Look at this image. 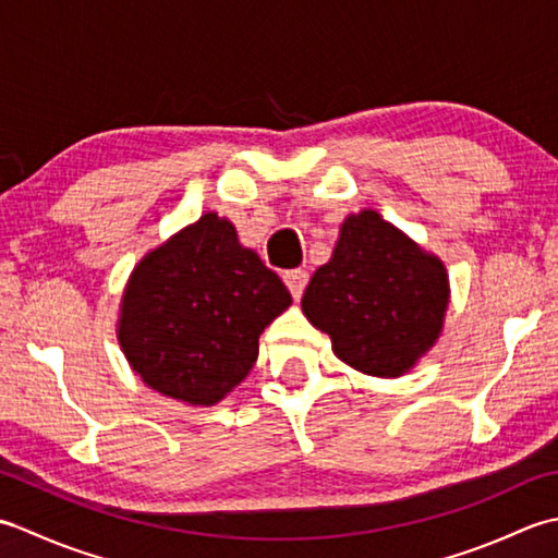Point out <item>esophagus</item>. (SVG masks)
<instances>
[{
	"mask_svg": "<svg viewBox=\"0 0 558 558\" xmlns=\"http://www.w3.org/2000/svg\"><path fill=\"white\" fill-rule=\"evenodd\" d=\"M282 280H286V286L292 292V298L300 300L304 288H306V282H310V272H306L304 268H292V270L282 272Z\"/></svg>",
	"mask_w": 558,
	"mask_h": 558,
	"instance_id": "1",
	"label": "esophagus"
}]
</instances>
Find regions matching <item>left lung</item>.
Masks as SVG:
<instances>
[{
    "mask_svg": "<svg viewBox=\"0 0 558 558\" xmlns=\"http://www.w3.org/2000/svg\"><path fill=\"white\" fill-rule=\"evenodd\" d=\"M448 278L438 258L374 210L350 216L336 252L304 290L306 318L338 357L372 376H400L444 326Z\"/></svg>",
    "mask_w": 558,
    "mask_h": 558,
    "instance_id": "1",
    "label": "left lung"
}]
</instances>
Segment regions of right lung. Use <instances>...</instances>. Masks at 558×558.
I'll return each mask as SVG.
<instances>
[{"mask_svg":"<svg viewBox=\"0 0 558 558\" xmlns=\"http://www.w3.org/2000/svg\"><path fill=\"white\" fill-rule=\"evenodd\" d=\"M276 270L206 213L150 252L129 280L120 342L158 393L213 405L258 357V336L290 306Z\"/></svg>","mask_w":558,"mask_h":558,"instance_id":"1","label":"right lung"}]
</instances>
